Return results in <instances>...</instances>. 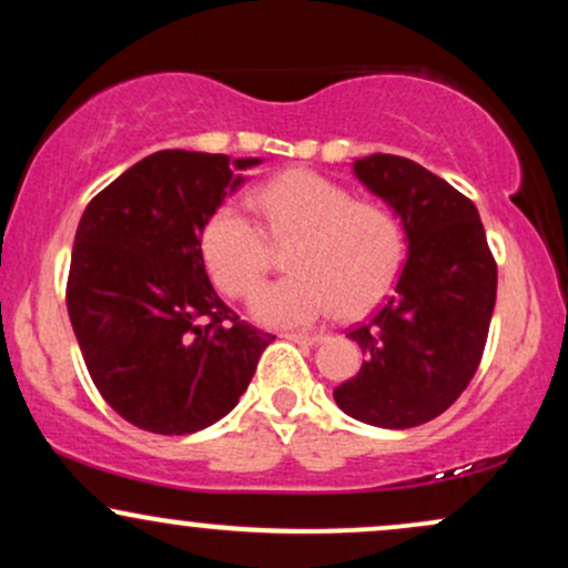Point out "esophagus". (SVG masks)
<instances>
[{
	"mask_svg": "<svg viewBox=\"0 0 568 568\" xmlns=\"http://www.w3.org/2000/svg\"><path fill=\"white\" fill-rule=\"evenodd\" d=\"M285 338H291V342L296 344H321L323 342V334H304V331H288V334H283Z\"/></svg>",
	"mask_w": 568,
	"mask_h": 568,
	"instance_id": "34e87169",
	"label": "esophagus"
}]
</instances>
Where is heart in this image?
<instances>
[{
  "instance_id": "obj_1",
  "label": "heart",
  "mask_w": 568,
  "mask_h": 568,
  "mask_svg": "<svg viewBox=\"0 0 568 568\" xmlns=\"http://www.w3.org/2000/svg\"><path fill=\"white\" fill-rule=\"evenodd\" d=\"M272 240H293V275L253 298L258 321L306 325L342 306L357 315L374 306L400 272L403 230L379 202L355 200L347 186L315 171H285L256 192ZM202 258L226 296L245 298L270 266V240L237 205H221L202 226Z\"/></svg>"
}]
</instances>
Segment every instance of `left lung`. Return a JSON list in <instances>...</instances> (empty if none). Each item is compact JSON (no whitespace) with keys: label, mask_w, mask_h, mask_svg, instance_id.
Returning a JSON list of instances; mask_svg holds the SVG:
<instances>
[{"label":"left lung","mask_w":568,"mask_h":568,"mask_svg":"<svg viewBox=\"0 0 568 568\" xmlns=\"http://www.w3.org/2000/svg\"><path fill=\"white\" fill-rule=\"evenodd\" d=\"M352 171L400 216L408 258L393 296L349 328L366 361L338 384L334 400L374 427L425 425L465 393L480 366L497 262L473 200L419 162L371 154Z\"/></svg>","instance_id":"left-lung-1"}]
</instances>
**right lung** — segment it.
I'll return each instance as SVG.
<instances>
[{
	"label": "right lung",
	"mask_w": 568,
	"mask_h": 568,
	"mask_svg": "<svg viewBox=\"0 0 568 568\" xmlns=\"http://www.w3.org/2000/svg\"><path fill=\"white\" fill-rule=\"evenodd\" d=\"M253 165L154 152L98 192L77 226L71 328L103 400L146 433L189 435L230 414L275 338L221 302L200 245Z\"/></svg>",
	"instance_id": "1"
}]
</instances>
